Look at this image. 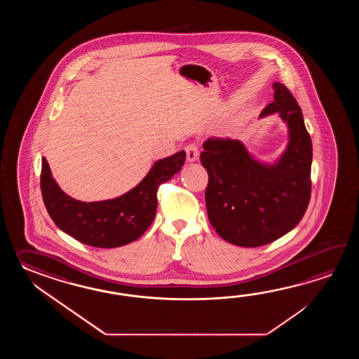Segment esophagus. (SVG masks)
<instances>
[{
  "label": "esophagus",
  "mask_w": 359,
  "mask_h": 359,
  "mask_svg": "<svg viewBox=\"0 0 359 359\" xmlns=\"http://www.w3.org/2000/svg\"><path fill=\"white\" fill-rule=\"evenodd\" d=\"M184 150H186V155H187V161H196L198 158V146L196 144H189V145L184 147Z\"/></svg>",
  "instance_id": "1"
}]
</instances>
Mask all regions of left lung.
Instances as JSON below:
<instances>
[{
	"instance_id": "left-lung-1",
	"label": "left lung",
	"mask_w": 359,
	"mask_h": 359,
	"mask_svg": "<svg viewBox=\"0 0 359 359\" xmlns=\"http://www.w3.org/2000/svg\"><path fill=\"white\" fill-rule=\"evenodd\" d=\"M275 101L260 118L278 113L289 145L276 164L252 159L238 140L210 137L200 161L209 181L205 203L215 232L229 244L257 248L273 243L302 221L311 200L312 140L289 88L273 83Z\"/></svg>"
}]
</instances>
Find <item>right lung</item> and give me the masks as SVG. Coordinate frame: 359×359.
<instances>
[{
    "mask_svg": "<svg viewBox=\"0 0 359 359\" xmlns=\"http://www.w3.org/2000/svg\"><path fill=\"white\" fill-rule=\"evenodd\" d=\"M186 153L180 151L156 161L135 189L119 198L83 203L61 190L42 158L41 190L47 212L55 224L69 236L95 248H118L142 236L153 223L161 183L178 173Z\"/></svg>",
    "mask_w": 359,
    "mask_h": 359,
    "instance_id": "right-lung-1",
    "label": "right lung"
}]
</instances>
